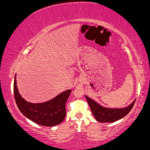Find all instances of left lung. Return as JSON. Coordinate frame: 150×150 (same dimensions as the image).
<instances>
[{
  "label": "left lung",
  "mask_w": 150,
  "mask_h": 150,
  "mask_svg": "<svg viewBox=\"0 0 150 150\" xmlns=\"http://www.w3.org/2000/svg\"><path fill=\"white\" fill-rule=\"evenodd\" d=\"M88 104L94 117L99 122H108L111 123L116 122L120 119L124 117L132 110L134 106L135 100L133 101L130 105L124 108H111L104 107L98 102L94 101L91 98L85 95Z\"/></svg>",
  "instance_id": "8db88e82"
}]
</instances>
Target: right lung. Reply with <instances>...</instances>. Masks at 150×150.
I'll return each instance as SVG.
<instances>
[{
    "mask_svg": "<svg viewBox=\"0 0 150 150\" xmlns=\"http://www.w3.org/2000/svg\"><path fill=\"white\" fill-rule=\"evenodd\" d=\"M16 74L14 79L13 92L16 104L20 112L26 117L41 126H55L61 124L66 115L65 103L71 92V89L42 103H31L24 99L18 91L16 85Z\"/></svg>",
    "mask_w": 150,
    "mask_h": 150,
    "instance_id": "obj_1",
    "label": "right lung"
}]
</instances>
